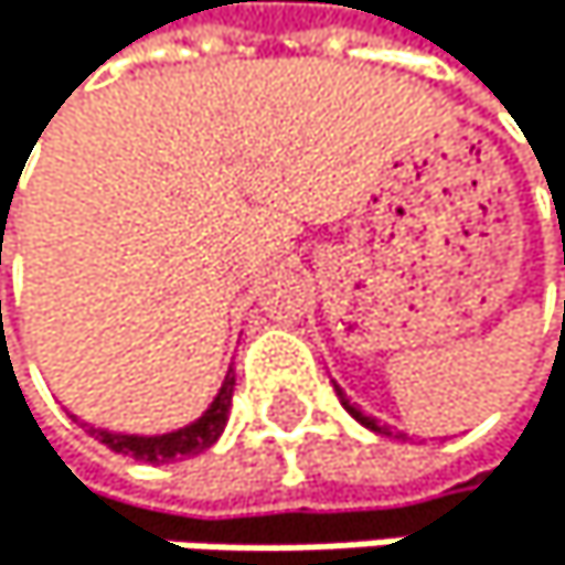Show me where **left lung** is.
Here are the masks:
<instances>
[{
    "instance_id": "left-lung-1",
    "label": "left lung",
    "mask_w": 565,
    "mask_h": 565,
    "mask_svg": "<svg viewBox=\"0 0 565 565\" xmlns=\"http://www.w3.org/2000/svg\"><path fill=\"white\" fill-rule=\"evenodd\" d=\"M563 266H565V238H563ZM563 306H565V302H563ZM333 387H337V384H333ZM337 397H340V404L347 407V414H350L353 420H360L363 428H371V431H377V435H387V438H404V435H394V431H391L387 425H377V420H374L371 414H363V411H360L356 404H350V397H347V394H343L340 387H337Z\"/></svg>"
}]
</instances>
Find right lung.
Returning a JSON list of instances; mask_svg holds the SVG:
<instances>
[{
  "label": "right lung",
  "instance_id": "right-lung-1",
  "mask_svg": "<svg viewBox=\"0 0 565 565\" xmlns=\"http://www.w3.org/2000/svg\"><path fill=\"white\" fill-rule=\"evenodd\" d=\"M232 391H235V374L228 371L222 381V391L215 394L209 411L199 420H191V425L168 431V435H120V431H104V428H90V435H97L110 451L130 455L137 461L164 465V461L191 458V455L212 448L222 438L225 420H228V407H232Z\"/></svg>",
  "mask_w": 565,
  "mask_h": 565
}]
</instances>
